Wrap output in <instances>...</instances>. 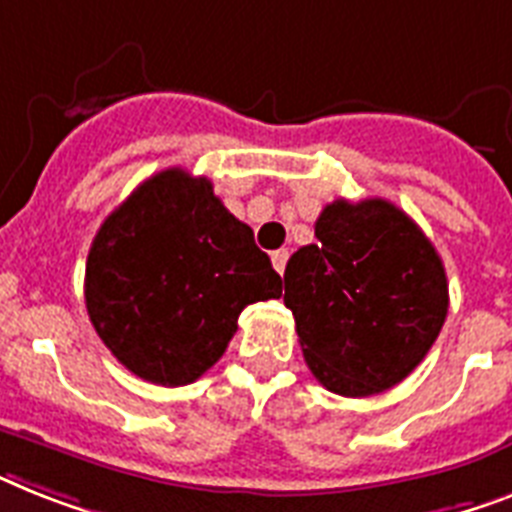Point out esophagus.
<instances>
[{
	"mask_svg": "<svg viewBox=\"0 0 512 512\" xmlns=\"http://www.w3.org/2000/svg\"><path fill=\"white\" fill-rule=\"evenodd\" d=\"M285 264H287V251L285 248H280V251H272V266L277 269V272H285Z\"/></svg>",
	"mask_w": 512,
	"mask_h": 512,
	"instance_id": "esophagus-1",
	"label": "esophagus"
}]
</instances>
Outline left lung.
Listing matches in <instances>:
<instances>
[{
	"label": "left lung",
	"mask_w": 512,
	"mask_h": 512,
	"mask_svg": "<svg viewBox=\"0 0 512 512\" xmlns=\"http://www.w3.org/2000/svg\"><path fill=\"white\" fill-rule=\"evenodd\" d=\"M316 240L285 266V306L295 316L308 369L329 392L369 398L424 361L447 316L437 248L384 198H337Z\"/></svg>",
	"instance_id": "obj_1"
}]
</instances>
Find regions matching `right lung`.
Segmentation results:
<instances>
[{"mask_svg":"<svg viewBox=\"0 0 512 512\" xmlns=\"http://www.w3.org/2000/svg\"><path fill=\"white\" fill-rule=\"evenodd\" d=\"M282 295L253 230L180 167L156 172L104 219L86 261L96 335L135 377L196 382L227 350L248 303Z\"/></svg>","mask_w":512,"mask_h":512,"instance_id":"obj_1","label":"right lung"}]
</instances>
